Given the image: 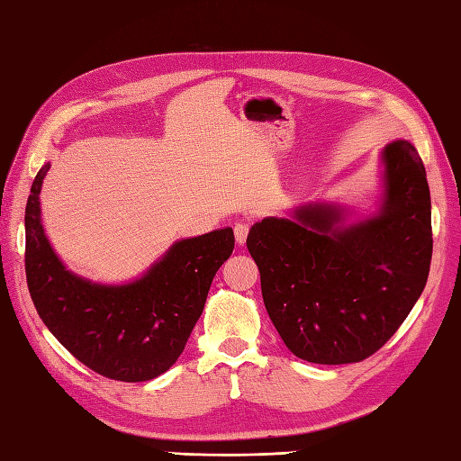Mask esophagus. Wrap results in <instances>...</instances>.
<instances>
[{
  "instance_id": "34e87169",
  "label": "esophagus",
  "mask_w": 461,
  "mask_h": 461,
  "mask_svg": "<svg viewBox=\"0 0 461 461\" xmlns=\"http://www.w3.org/2000/svg\"><path fill=\"white\" fill-rule=\"evenodd\" d=\"M249 230H250V224L249 222H237V224H234V239H237L239 244L247 242Z\"/></svg>"
}]
</instances>
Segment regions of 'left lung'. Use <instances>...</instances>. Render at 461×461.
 Listing matches in <instances>:
<instances>
[{"mask_svg": "<svg viewBox=\"0 0 461 461\" xmlns=\"http://www.w3.org/2000/svg\"><path fill=\"white\" fill-rule=\"evenodd\" d=\"M386 196L378 217L334 229L332 206H304L296 221L265 219L247 249L262 300L288 350L314 364L370 358L396 334L426 286L431 204L426 168L408 140L384 149Z\"/></svg>", "mask_w": 461, "mask_h": 461, "instance_id": "left-lung-1", "label": "left lung"}]
</instances>
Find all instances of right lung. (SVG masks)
I'll return each mask as SVG.
<instances>
[{
	"mask_svg": "<svg viewBox=\"0 0 461 461\" xmlns=\"http://www.w3.org/2000/svg\"><path fill=\"white\" fill-rule=\"evenodd\" d=\"M50 165L35 175L25 206V276L37 314L87 368L119 382L167 372L203 314L217 270L232 255V229L173 244L133 285L101 286L73 276L47 242L40 193Z\"/></svg>",
	"mask_w": 461,
	"mask_h": 461,
	"instance_id": "right-lung-1",
	"label": "right lung"
}]
</instances>
